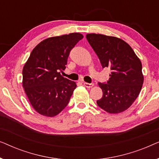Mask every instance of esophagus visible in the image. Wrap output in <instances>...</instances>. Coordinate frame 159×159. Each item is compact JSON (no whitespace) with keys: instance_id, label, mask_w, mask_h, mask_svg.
I'll return each mask as SVG.
<instances>
[{"instance_id":"1","label":"esophagus","mask_w":159,"mask_h":159,"mask_svg":"<svg viewBox=\"0 0 159 159\" xmlns=\"http://www.w3.org/2000/svg\"><path fill=\"white\" fill-rule=\"evenodd\" d=\"M83 84L84 87H86V88H92V87H93V85H94V84L93 83H88V82H84Z\"/></svg>"}]
</instances>
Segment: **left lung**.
<instances>
[{
	"label": "left lung",
	"instance_id": "8db88e82",
	"mask_svg": "<svg viewBox=\"0 0 159 159\" xmlns=\"http://www.w3.org/2000/svg\"><path fill=\"white\" fill-rule=\"evenodd\" d=\"M86 38L97 54L103 68L111 69L106 83L99 82L103 97L100 108L110 114L125 111L139 95L144 81L141 61L130 45L116 37L88 34Z\"/></svg>",
	"mask_w": 159,
	"mask_h": 159
}]
</instances>
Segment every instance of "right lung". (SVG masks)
Masks as SVG:
<instances>
[{
	"instance_id": "1",
	"label": "right lung",
	"mask_w": 159,
	"mask_h": 159,
	"mask_svg": "<svg viewBox=\"0 0 159 159\" xmlns=\"http://www.w3.org/2000/svg\"><path fill=\"white\" fill-rule=\"evenodd\" d=\"M83 35L74 32L40 42L30 53L22 70V86L32 107L39 114L53 117L68 105L77 88L75 82L61 75L71 50Z\"/></svg>"
}]
</instances>
